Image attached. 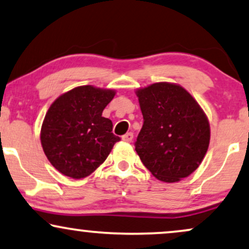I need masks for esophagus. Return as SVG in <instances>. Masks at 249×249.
<instances>
[{"mask_svg":"<svg viewBox=\"0 0 249 249\" xmlns=\"http://www.w3.org/2000/svg\"><path fill=\"white\" fill-rule=\"evenodd\" d=\"M122 139L124 140L125 142H131V141L133 140V133H132V132H128V133L123 135Z\"/></svg>","mask_w":249,"mask_h":249,"instance_id":"obj_1","label":"esophagus"}]
</instances>
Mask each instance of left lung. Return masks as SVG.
<instances>
[{
    "instance_id": "obj_1",
    "label": "left lung",
    "mask_w": 249,
    "mask_h": 249,
    "mask_svg": "<svg viewBox=\"0 0 249 249\" xmlns=\"http://www.w3.org/2000/svg\"><path fill=\"white\" fill-rule=\"evenodd\" d=\"M143 125L135 150L161 181L176 182L199 168L209 147L208 118L196 100L177 84L137 89Z\"/></svg>"
}]
</instances>
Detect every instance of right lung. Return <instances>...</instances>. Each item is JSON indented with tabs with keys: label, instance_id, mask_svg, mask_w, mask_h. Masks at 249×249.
<instances>
[{
	"label": "right lung",
	"instance_id": "right-lung-1",
	"mask_svg": "<svg viewBox=\"0 0 249 249\" xmlns=\"http://www.w3.org/2000/svg\"><path fill=\"white\" fill-rule=\"evenodd\" d=\"M116 92L90 85L62 94L49 107L41 126V144L47 159L62 175L73 179L99 168L121 138L102 111Z\"/></svg>",
	"mask_w": 249,
	"mask_h": 249
}]
</instances>
